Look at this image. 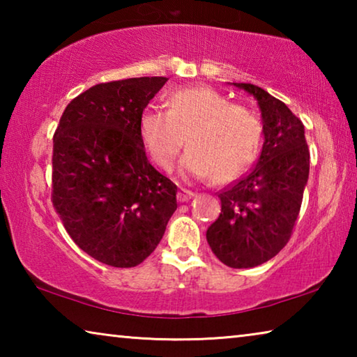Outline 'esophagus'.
I'll list each match as a JSON object with an SVG mask.
<instances>
[{
  "label": "esophagus",
  "instance_id": "obj_1",
  "mask_svg": "<svg viewBox=\"0 0 357 357\" xmlns=\"http://www.w3.org/2000/svg\"><path fill=\"white\" fill-rule=\"evenodd\" d=\"M193 197H195V193L190 192V190H187V189H179L178 190V202H181V203L189 202L190 198H193Z\"/></svg>",
  "mask_w": 357,
  "mask_h": 357
}]
</instances>
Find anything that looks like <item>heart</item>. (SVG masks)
Masks as SVG:
<instances>
[{
    "instance_id": "1",
    "label": "heart",
    "mask_w": 357,
    "mask_h": 357,
    "mask_svg": "<svg viewBox=\"0 0 357 357\" xmlns=\"http://www.w3.org/2000/svg\"><path fill=\"white\" fill-rule=\"evenodd\" d=\"M140 135L154 164L170 172L185 144L183 172L197 179L228 184L257 159L263 126L250 110L234 105L206 86L178 89L167 98V112L142 114Z\"/></svg>"
}]
</instances>
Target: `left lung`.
I'll list each match as a JSON object with an SVG mask.
<instances>
[{"label": "left lung", "mask_w": 357, "mask_h": 357, "mask_svg": "<svg viewBox=\"0 0 357 357\" xmlns=\"http://www.w3.org/2000/svg\"><path fill=\"white\" fill-rule=\"evenodd\" d=\"M258 100L264 143L247 176L220 193L222 211L208 228L214 255L229 268H253L275 257L291 238L309 179L310 153L304 124L274 96L234 83Z\"/></svg>", "instance_id": "obj_1"}]
</instances>
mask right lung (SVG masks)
<instances>
[{"label": "right lung", "mask_w": 357, "mask_h": 357, "mask_svg": "<svg viewBox=\"0 0 357 357\" xmlns=\"http://www.w3.org/2000/svg\"><path fill=\"white\" fill-rule=\"evenodd\" d=\"M165 77L99 83L66 107L53 135L52 203L98 261L134 268L154 252L178 187L149 164L140 119Z\"/></svg>", "instance_id": "right-lung-1"}]
</instances>
